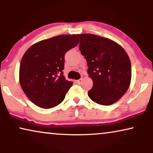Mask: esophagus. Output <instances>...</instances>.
Returning <instances> with one entry per match:
<instances>
[{
    "instance_id": "obj_1",
    "label": "esophagus",
    "mask_w": 153,
    "mask_h": 153,
    "mask_svg": "<svg viewBox=\"0 0 153 153\" xmlns=\"http://www.w3.org/2000/svg\"><path fill=\"white\" fill-rule=\"evenodd\" d=\"M82 79H79V80H76V82L78 83V84H81V83H82Z\"/></svg>"
}]
</instances>
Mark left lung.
I'll list each match as a JSON object with an SVG mask.
<instances>
[{
	"label": "left lung",
	"instance_id": "1",
	"mask_svg": "<svg viewBox=\"0 0 153 153\" xmlns=\"http://www.w3.org/2000/svg\"><path fill=\"white\" fill-rule=\"evenodd\" d=\"M80 50L87 60L93 81L88 96L94 102L108 105L127 92L131 82V65L123 47L109 38L91 33L78 34Z\"/></svg>",
	"mask_w": 153,
	"mask_h": 153
}]
</instances>
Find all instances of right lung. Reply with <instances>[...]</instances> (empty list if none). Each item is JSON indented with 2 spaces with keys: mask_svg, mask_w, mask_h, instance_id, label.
<instances>
[{
  "mask_svg": "<svg viewBox=\"0 0 153 153\" xmlns=\"http://www.w3.org/2000/svg\"><path fill=\"white\" fill-rule=\"evenodd\" d=\"M76 34L40 40L22 56L19 83L28 99L42 108L55 107L64 101L73 82L65 79L64 55L79 42Z\"/></svg>",
  "mask_w": 153,
  "mask_h": 153,
  "instance_id": "obj_1",
  "label": "right lung"
}]
</instances>
